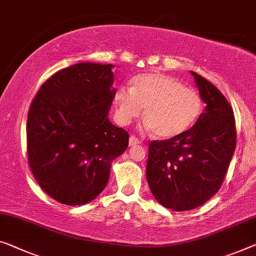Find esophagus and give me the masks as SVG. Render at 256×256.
<instances>
[{
  "label": "esophagus",
  "instance_id": "esophagus-1",
  "mask_svg": "<svg viewBox=\"0 0 256 256\" xmlns=\"http://www.w3.org/2000/svg\"><path fill=\"white\" fill-rule=\"evenodd\" d=\"M140 140L137 138V137L135 136H130L129 137V146H135V145L140 144Z\"/></svg>",
  "mask_w": 256,
  "mask_h": 256
}]
</instances>
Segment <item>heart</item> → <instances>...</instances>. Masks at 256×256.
I'll list each match as a JSON object with an SVG mask.
<instances>
[{
    "label": "heart",
    "mask_w": 256,
    "mask_h": 256,
    "mask_svg": "<svg viewBox=\"0 0 256 256\" xmlns=\"http://www.w3.org/2000/svg\"><path fill=\"white\" fill-rule=\"evenodd\" d=\"M116 119L127 126L144 108V128L154 130L159 138H172L186 132L204 111V100L196 90L188 88L176 78L148 73L132 78V87L116 92Z\"/></svg>",
    "instance_id": "1"
}]
</instances>
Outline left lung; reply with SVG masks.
<instances>
[{
	"mask_svg": "<svg viewBox=\"0 0 256 256\" xmlns=\"http://www.w3.org/2000/svg\"><path fill=\"white\" fill-rule=\"evenodd\" d=\"M205 111L178 136L152 140L146 180L154 198L176 212L202 206L221 188L236 148L234 111L222 92L192 72Z\"/></svg>",
	"mask_w": 256,
	"mask_h": 256,
	"instance_id": "1",
	"label": "left lung"
}]
</instances>
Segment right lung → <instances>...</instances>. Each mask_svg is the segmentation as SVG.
<instances>
[{
  "label": "right lung",
  "instance_id": "1",
  "mask_svg": "<svg viewBox=\"0 0 256 256\" xmlns=\"http://www.w3.org/2000/svg\"><path fill=\"white\" fill-rule=\"evenodd\" d=\"M112 64L78 62L41 86L27 116V156L42 190L68 206L104 190L112 161L129 135L108 120L116 89Z\"/></svg>",
  "mask_w": 256,
  "mask_h": 256
}]
</instances>
